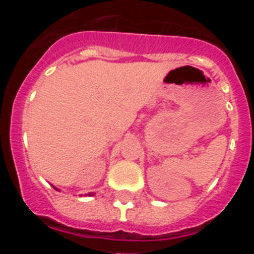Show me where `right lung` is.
Returning <instances> with one entry per match:
<instances>
[{"mask_svg":"<svg viewBox=\"0 0 254 254\" xmlns=\"http://www.w3.org/2000/svg\"><path fill=\"white\" fill-rule=\"evenodd\" d=\"M56 190H57V188H56ZM89 196H91V193H89Z\"/></svg>","mask_w":254,"mask_h":254,"instance_id":"1","label":"right lung"}]
</instances>
